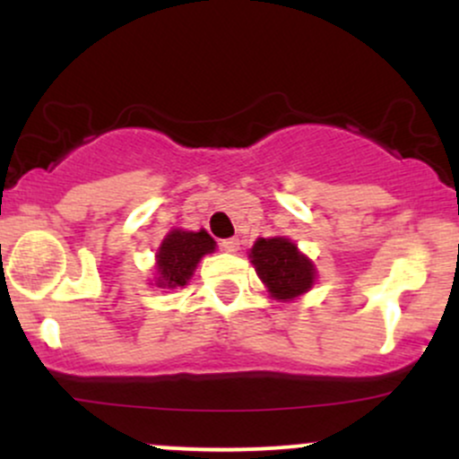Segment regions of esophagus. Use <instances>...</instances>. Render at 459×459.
Masks as SVG:
<instances>
[{"instance_id":"1","label":"esophagus","mask_w":459,"mask_h":459,"mask_svg":"<svg viewBox=\"0 0 459 459\" xmlns=\"http://www.w3.org/2000/svg\"><path fill=\"white\" fill-rule=\"evenodd\" d=\"M220 247H222L224 252H237V250H239V239H237V237H230V239H222V241H220Z\"/></svg>"}]
</instances>
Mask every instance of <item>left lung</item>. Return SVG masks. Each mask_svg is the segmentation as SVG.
<instances>
[{"label": "left lung", "mask_w": 459, "mask_h": 459, "mask_svg": "<svg viewBox=\"0 0 459 459\" xmlns=\"http://www.w3.org/2000/svg\"><path fill=\"white\" fill-rule=\"evenodd\" d=\"M250 263L272 298L281 302L304 296L317 276L313 261L287 237L256 241L250 250Z\"/></svg>", "instance_id": "1"}]
</instances>
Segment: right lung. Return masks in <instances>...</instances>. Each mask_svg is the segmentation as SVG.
<instances>
[{"instance_id": "right-lung-1", "label": "right lung", "mask_w": 459, "mask_h": 459, "mask_svg": "<svg viewBox=\"0 0 459 459\" xmlns=\"http://www.w3.org/2000/svg\"><path fill=\"white\" fill-rule=\"evenodd\" d=\"M215 250V241L207 230H183L175 229L163 237L160 250H157V281L161 289L186 287L198 261L204 255Z\"/></svg>"}]
</instances>
